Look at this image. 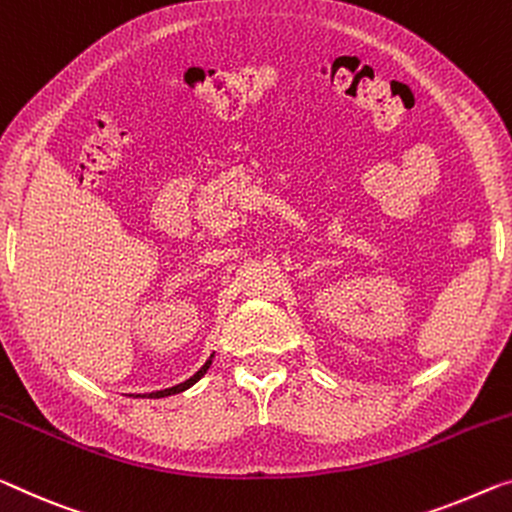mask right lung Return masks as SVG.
I'll return each mask as SVG.
<instances>
[{
	"mask_svg": "<svg viewBox=\"0 0 512 512\" xmlns=\"http://www.w3.org/2000/svg\"><path fill=\"white\" fill-rule=\"evenodd\" d=\"M212 357L215 355H210V359L206 361V364H203L199 371H196L190 380H185V382H180V384H176V387H169V389H162V391H151V393H137L135 398H164V396H174V393H180V391H185V389H190L192 384H196L201 380L203 375L208 373V368H210V364H212Z\"/></svg>",
	"mask_w": 512,
	"mask_h": 512,
	"instance_id": "1",
	"label": "right lung"
}]
</instances>
